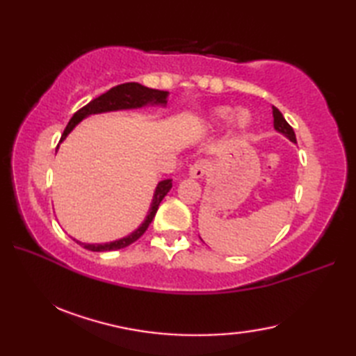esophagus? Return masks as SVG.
Here are the masks:
<instances>
[{
    "instance_id": "34e87169",
    "label": "esophagus",
    "mask_w": 356,
    "mask_h": 356,
    "mask_svg": "<svg viewBox=\"0 0 356 356\" xmlns=\"http://www.w3.org/2000/svg\"><path fill=\"white\" fill-rule=\"evenodd\" d=\"M208 171V162L207 161H197L190 166V176L194 179H200Z\"/></svg>"
}]
</instances>
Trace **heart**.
<instances>
[{
  "mask_svg": "<svg viewBox=\"0 0 356 356\" xmlns=\"http://www.w3.org/2000/svg\"><path fill=\"white\" fill-rule=\"evenodd\" d=\"M234 115V108L231 107H218L217 110L213 111V115H211V119L214 120V122H226V120H229ZM236 122L240 128H246L251 122V115L246 110H240L236 116Z\"/></svg>",
  "mask_w": 356,
  "mask_h": 356,
  "instance_id": "b5f03b06",
  "label": "heart"
}]
</instances>
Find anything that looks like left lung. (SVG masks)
Segmentation results:
<instances>
[{
  "label": "left lung",
  "mask_w": 356,
  "mask_h": 356,
  "mask_svg": "<svg viewBox=\"0 0 356 356\" xmlns=\"http://www.w3.org/2000/svg\"><path fill=\"white\" fill-rule=\"evenodd\" d=\"M272 113H274V128L278 131L284 134L287 139L292 140V142H297V139H295V133H293V128L286 122V119L283 118L282 113H280L278 108L272 107Z\"/></svg>",
  "instance_id": "obj_1"
}]
</instances>
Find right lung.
Wrapping results in <instances>:
<instances>
[{
	"mask_svg": "<svg viewBox=\"0 0 356 356\" xmlns=\"http://www.w3.org/2000/svg\"><path fill=\"white\" fill-rule=\"evenodd\" d=\"M166 96H168V92H162V90H154V88H148L143 87L138 82H125V84H120L110 88L107 93H104L101 96H97L96 99L90 101L84 107L79 108L76 113H74L73 118L69 120L65 130L61 136L63 142L67 134H69L74 127H76L82 119L87 118L88 115H96V113H104V111H115V110H125V108H139L143 107L147 104H166ZM59 145V143H58ZM172 182L171 179L162 180L159 182L156 186V191L153 195V202H151V208L149 213L147 216L145 220L136 229L133 234H130L128 237H124L116 241H110V243H104V245H88V243H81V241L74 240L76 243H79L82 248L88 249V251H95V252H102V251H116V249H122L127 248L128 245L134 243L136 240L140 238L143 236V232L148 229L149 223L153 222V218L157 213L159 205H161L162 199L165 197L168 191L171 190Z\"/></svg>",
	"mask_w": 356,
	"mask_h": 356,
	"instance_id": "1",
	"label": "right lung"
}]
</instances>
